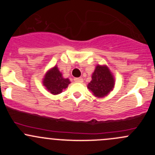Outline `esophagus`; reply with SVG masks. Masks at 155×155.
Instances as JSON below:
<instances>
[{"instance_id": "34e87169", "label": "esophagus", "mask_w": 155, "mask_h": 155, "mask_svg": "<svg viewBox=\"0 0 155 155\" xmlns=\"http://www.w3.org/2000/svg\"><path fill=\"white\" fill-rule=\"evenodd\" d=\"M74 81L76 82H83V79L82 77H78V78H74Z\"/></svg>"}]
</instances>
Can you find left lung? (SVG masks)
Returning a JSON list of instances; mask_svg holds the SVG:
<instances>
[{
	"mask_svg": "<svg viewBox=\"0 0 155 155\" xmlns=\"http://www.w3.org/2000/svg\"><path fill=\"white\" fill-rule=\"evenodd\" d=\"M91 79L87 87L96 97L107 96L115 87V77L107 65H97Z\"/></svg>",
	"mask_w": 155,
	"mask_h": 155,
	"instance_id": "obj_1",
	"label": "left lung"
}]
</instances>
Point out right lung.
<instances>
[{
	"label": "right lung",
	"mask_w": 155,
	"mask_h": 155,
	"mask_svg": "<svg viewBox=\"0 0 155 155\" xmlns=\"http://www.w3.org/2000/svg\"><path fill=\"white\" fill-rule=\"evenodd\" d=\"M70 83V79H65L58 68L57 65L47 70L43 79V85L46 90L53 95L61 93Z\"/></svg>",
	"instance_id": "right-lung-1"
}]
</instances>
